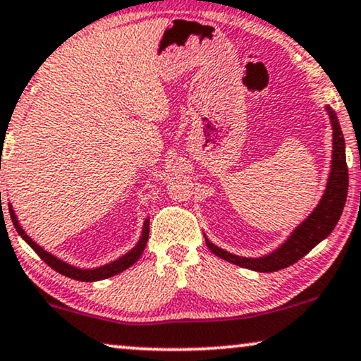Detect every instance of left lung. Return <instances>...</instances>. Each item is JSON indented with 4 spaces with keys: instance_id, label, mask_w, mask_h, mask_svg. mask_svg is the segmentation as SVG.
I'll return each instance as SVG.
<instances>
[{
    "instance_id": "left-lung-1",
    "label": "left lung",
    "mask_w": 361,
    "mask_h": 361,
    "mask_svg": "<svg viewBox=\"0 0 361 361\" xmlns=\"http://www.w3.org/2000/svg\"><path fill=\"white\" fill-rule=\"evenodd\" d=\"M329 118H331L334 129V150H332V165L331 175H329L326 191L319 201V204L314 207V211L291 232L284 243H281L276 250L268 253L265 257L247 258L238 257L222 250L214 243L206 238V245L209 250L222 260L231 262L233 265H238L248 270H255L260 273H271L283 270L312 250L319 242L324 240L329 233L334 231L337 222L342 216L345 201H347L348 192V169L347 159H345V139L340 129L337 114L332 108L326 106Z\"/></svg>"
}]
</instances>
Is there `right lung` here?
I'll return each mask as SVG.
<instances>
[{
	"label": "right lung",
	"instance_id": "obj_1",
	"mask_svg": "<svg viewBox=\"0 0 361 361\" xmlns=\"http://www.w3.org/2000/svg\"><path fill=\"white\" fill-rule=\"evenodd\" d=\"M1 195V192H0ZM9 214H11V219H13V224L16 227V231L19 235H21L24 240L27 242V245L32 247V250L37 253V255L42 258V260L47 263L49 267H52L55 271H59L60 275L63 276H68V278H73V280H78V281H99V280H106V278H111L114 275H118V273L128 270L129 267L134 265V263L139 260L142 252L145 250V245H147V240H149V219H145L144 222V227H142V235L139 238V242H137V245L132 248L130 252L126 253L118 260L111 262V263H106L103 267H98V268H93V270H81V268H77L73 265H68V263H65L62 260H59L57 257H54L52 253H49L47 250H44L42 247L37 245L32 238H30L26 232L23 231V227L19 226L18 222V217L14 214L11 204H9Z\"/></svg>",
	"mask_w": 361,
	"mask_h": 361
}]
</instances>
